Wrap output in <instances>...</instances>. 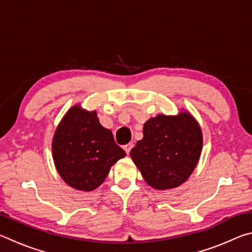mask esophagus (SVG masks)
<instances>
[{
    "instance_id": "1",
    "label": "esophagus",
    "mask_w": 252,
    "mask_h": 252,
    "mask_svg": "<svg viewBox=\"0 0 252 252\" xmlns=\"http://www.w3.org/2000/svg\"><path fill=\"white\" fill-rule=\"evenodd\" d=\"M133 148V143L132 142H130V143H127V144H126L125 147H123V149H125V151L126 152V155H129L130 153V151H131V149Z\"/></svg>"
}]
</instances>
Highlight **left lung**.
Masks as SVG:
<instances>
[{
    "label": "left lung",
    "mask_w": 252,
    "mask_h": 252,
    "mask_svg": "<svg viewBox=\"0 0 252 252\" xmlns=\"http://www.w3.org/2000/svg\"><path fill=\"white\" fill-rule=\"evenodd\" d=\"M203 146L202 131L190 112L158 114L143 126V138L130 156L149 186L173 189L185 183L197 167Z\"/></svg>",
    "instance_id": "1"
}]
</instances>
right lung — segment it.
Returning a JSON list of instances; mask_svg holds the SVG:
<instances>
[{
	"label": "right lung",
	"instance_id": "add662e5",
	"mask_svg": "<svg viewBox=\"0 0 252 252\" xmlns=\"http://www.w3.org/2000/svg\"><path fill=\"white\" fill-rule=\"evenodd\" d=\"M57 171L75 190H95L108 177L110 169L126 155L114 142L111 130L101 126L96 111L80 104L67 110L52 140Z\"/></svg>",
	"mask_w": 252,
	"mask_h": 252
}]
</instances>
